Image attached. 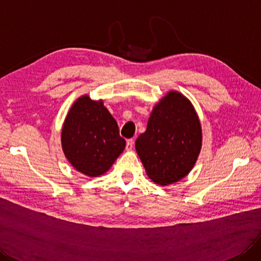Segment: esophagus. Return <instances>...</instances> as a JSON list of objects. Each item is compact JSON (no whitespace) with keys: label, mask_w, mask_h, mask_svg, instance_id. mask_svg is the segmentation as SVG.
Segmentation results:
<instances>
[{"label":"esophagus","mask_w":261,"mask_h":261,"mask_svg":"<svg viewBox=\"0 0 261 261\" xmlns=\"http://www.w3.org/2000/svg\"><path fill=\"white\" fill-rule=\"evenodd\" d=\"M133 144H134V140L133 139H129L127 141V146H125V148H127L128 150H131L132 147H133Z\"/></svg>","instance_id":"esophagus-1"}]
</instances>
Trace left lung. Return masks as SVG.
Returning <instances> with one entry per match:
<instances>
[{
  "label": "left lung",
  "mask_w": 261,
  "mask_h": 261,
  "mask_svg": "<svg viewBox=\"0 0 261 261\" xmlns=\"http://www.w3.org/2000/svg\"><path fill=\"white\" fill-rule=\"evenodd\" d=\"M201 148V127L190 100L168 92L153 108L136 149L149 179L161 186L178 182L194 167Z\"/></svg>",
  "instance_id": "8db88e82"
}]
</instances>
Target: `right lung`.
<instances>
[{
  "instance_id": "1",
  "label": "right lung",
  "mask_w": 261,
  "mask_h": 261,
  "mask_svg": "<svg viewBox=\"0 0 261 261\" xmlns=\"http://www.w3.org/2000/svg\"><path fill=\"white\" fill-rule=\"evenodd\" d=\"M61 140L68 162L88 176L104 174L125 147L118 124L103 100L89 95L80 96L70 107Z\"/></svg>"
}]
</instances>
